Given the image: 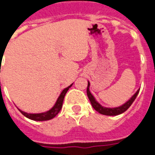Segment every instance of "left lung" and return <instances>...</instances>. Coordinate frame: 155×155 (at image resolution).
<instances>
[{
	"instance_id": "obj_1",
	"label": "left lung",
	"mask_w": 155,
	"mask_h": 155,
	"mask_svg": "<svg viewBox=\"0 0 155 155\" xmlns=\"http://www.w3.org/2000/svg\"><path fill=\"white\" fill-rule=\"evenodd\" d=\"M87 95L89 100L91 101V104L92 106L94 108L95 110L99 112L100 114H104V115H118V114H120L124 113V111H126L130 107V105L133 104V102L134 101V100L136 99L137 95L139 94L140 92V89L137 91V92L135 94H134L132 97L130 98L129 101H127L126 103H124V104H122L121 106L120 107H116V108H106V107H103L102 105L98 103L97 101H95L94 97L92 95V94L91 93L90 91V82H88V86H87Z\"/></svg>"
}]
</instances>
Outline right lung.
Returning a JSON list of instances; mask_svg holds the SVG:
<instances>
[{
	"mask_svg": "<svg viewBox=\"0 0 155 155\" xmlns=\"http://www.w3.org/2000/svg\"><path fill=\"white\" fill-rule=\"evenodd\" d=\"M72 86V84H71L70 86H68L67 88L64 89L61 94H60V96L58 98V100L55 102V104L53 107L51 108L50 110L46 111V112H44V113H40V114H28V113H25L24 111L19 110L21 111L24 116H25L26 118H28L30 120H35V121H45V120H49L53 119L54 117H55L58 114V113L60 112V110H61L62 108V104H63V101H64V95L66 94V92L68 91V90Z\"/></svg>",
	"mask_w": 155,
	"mask_h": 155,
	"instance_id": "1",
	"label": "right lung"
}]
</instances>
